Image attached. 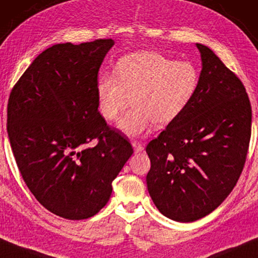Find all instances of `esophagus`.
I'll return each instance as SVG.
<instances>
[{
  "mask_svg": "<svg viewBox=\"0 0 258 258\" xmlns=\"http://www.w3.org/2000/svg\"><path fill=\"white\" fill-rule=\"evenodd\" d=\"M132 146L134 147V152H136V153H141L145 149L144 146H142L140 142H138V141H133Z\"/></svg>",
  "mask_w": 258,
  "mask_h": 258,
  "instance_id": "1",
  "label": "esophagus"
}]
</instances>
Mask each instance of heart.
I'll return each instance as SVG.
<instances>
[{
	"label": "heart",
	"mask_w": 258,
	"mask_h": 258,
	"mask_svg": "<svg viewBox=\"0 0 258 258\" xmlns=\"http://www.w3.org/2000/svg\"><path fill=\"white\" fill-rule=\"evenodd\" d=\"M199 71L187 60L175 61L157 52H134L120 57L114 75H101L96 84L98 109L103 118L113 121L128 105L118 127L130 137H139L153 124L174 121L194 98Z\"/></svg>",
	"instance_id": "1"
}]
</instances>
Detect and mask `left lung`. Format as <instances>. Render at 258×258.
<instances>
[{"label":"left lung","instance_id":"obj_1","mask_svg":"<svg viewBox=\"0 0 258 258\" xmlns=\"http://www.w3.org/2000/svg\"><path fill=\"white\" fill-rule=\"evenodd\" d=\"M198 89L189 105L146 147L147 189L167 218L192 222L228 197L243 170L251 105L241 80L207 46Z\"/></svg>","mask_w":258,"mask_h":258}]
</instances>
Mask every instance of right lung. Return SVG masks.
I'll return each instance as SVG.
<instances>
[{
  "label": "right lung",
  "instance_id": "add662e5",
  "mask_svg": "<svg viewBox=\"0 0 258 258\" xmlns=\"http://www.w3.org/2000/svg\"><path fill=\"white\" fill-rule=\"evenodd\" d=\"M113 44L53 45L33 60L8 101V136L23 179L46 210L68 220L88 219L106 205L133 154L98 111V71Z\"/></svg>",
  "mask_w": 258,
  "mask_h": 258
}]
</instances>
